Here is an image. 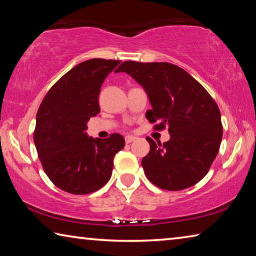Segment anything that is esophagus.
<instances>
[{
	"label": "esophagus",
	"mask_w": 256,
	"mask_h": 256,
	"mask_svg": "<svg viewBox=\"0 0 256 256\" xmlns=\"http://www.w3.org/2000/svg\"><path fill=\"white\" fill-rule=\"evenodd\" d=\"M136 136H125V142H126V144H131V142H133L134 140H136Z\"/></svg>",
	"instance_id": "obj_1"
}]
</instances>
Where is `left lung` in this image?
<instances>
[{
	"label": "left lung",
	"mask_w": 256,
	"mask_h": 256,
	"mask_svg": "<svg viewBox=\"0 0 256 256\" xmlns=\"http://www.w3.org/2000/svg\"><path fill=\"white\" fill-rule=\"evenodd\" d=\"M116 72H126L144 86L152 108L146 112L154 130L168 128L170 141L146 138L150 151L142 159L148 180L158 188L180 190L204 177L222 138L219 107L203 86L183 68L166 62L126 60Z\"/></svg>",
	"instance_id": "1"
}]
</instances>
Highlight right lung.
Here are the masks:
<instances>
[{
	"label": "right lung",
	"mask_w": 256,
	"mask_h": 256,
	"mask_svg": "<svg viewBox=\"0 0 256 256\" xmlns=\"http://www.w3.org/2000/svg\"><path fill=\"white\" fill-rule=\"evenodd\" d=\"M120 63L92 58L78 64L52 86L38 108L34 131L38 157L53 184L68 193L102 188L112 176L115 154L124 148L118 133L92 138L84 132L89 118L100 112L104 80Z\"/></svg>",
	"instance_id": "add662e5"
}]
</instances>
